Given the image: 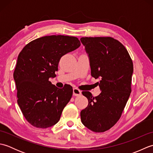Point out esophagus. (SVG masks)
I'll list each match as a JSON object with an SVG mask.
<instances>
[{
    "instance_id": "1",
    "label": "esophagus",
    "mask_w": 153,
    "mask_h": 153,
    "mask_svg": "<svg viewBox=\"0 0 153 153\" xmlns=\"http://www.w3.org/2000/svg\"><path fill=\"white\" fill-rule=\"evenodd\" d=\"M81 94H82V91H79L78 89L74 88L73 89V95L74 96H79V95H81Z\"/></svg>"
}]
</instances>
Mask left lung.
<instances>
[{"label":"left lung","instance_id":"left-lung-1","mask_svg":"<svg viewBox=\"0 0 153 153\" xmlns=\"http://www.w3.org/2000/svg\"><path fill=\"white\" fill-rule=\"evenodd\" d=\"M89 58L91 76L99 79L97 83L101 93L93 97L83 91L88 105L81 111L83 124L95 132H104L120 119L131 92L134 66L128 51L112 37H82Z\"/></svg>","mask_w":153,"mask_h":153}]
</instances>
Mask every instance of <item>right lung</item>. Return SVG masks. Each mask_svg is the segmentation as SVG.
Returning a JSON list of instances; mask_svg holds the SVG:
<instances>
[{"label":"right lung","mask_w":153,"mask_h":153,"mask_svg":"<svg viewBox=\"0 0 153 153\" xmlns=\"http://www.w3.org/2000/svg\"><path fill=\"white\" fill-rule=\"evenodd\" d=\"M80 45L77 37L50 35L31 41L19 53L14 72L18 104L32 126L47 128L59 121L73 89H59L48 79L56 76L61 57Z\"/></svg>","instance_id":"obj_1"}]
</instances>
